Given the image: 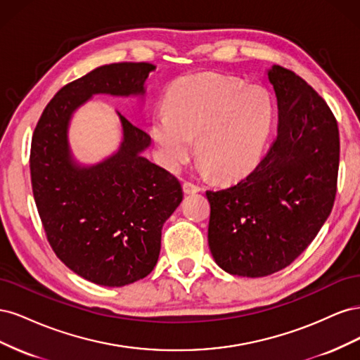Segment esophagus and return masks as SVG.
<instances>
[{"mask_svg":"<svg viewBox=\"0 0 360 360\" xmlns=\"http://www.w3.org/2000/svg\"><path fill=\"white\" fill-rule=\"evenodd\" d=\"M183 191L184 193H195L201 191V186L193 181H183Z\"/></svg>","mask_w":360,"mask_h":360,"instance_id":"1","label":"esophagus"}]
</instances>
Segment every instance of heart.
Returning <instances> with one entry per match:
<instances>
[{
  "instance_id": "obj_1",
  "label": "heart",
  "mask_w": 360,
  "mask_h": 360,
  "mask_svg": "<svg viewBox=\"0 0 360 360\" xmlns=\"http://www.w3.org/2000/svg\"><path fill=\"white\" fill-rule=\"evenodd\" d=\"M165 106L150 126L162 162L171 169L183 167L197 138L198 159L222 180L254 168L274 122V102L264 86L216 73L180 78L168 90Z\"/></svg>"
}]
</instances>
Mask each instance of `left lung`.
<instances>
[{"label":"left lung","mask_w":360,"mask_h":360,"mask_svg":"<svg viewBox=\"0 0 360 360\" xmlns=\"http://www.w3.org/2000/svg\"><path fill=\"white\" fill-rule=\"evenodd\" d=\"M278 135L252 172L207 191L209 246L219 267L261 278L290 266L309 246L335 202L340 130L323 97L299 75L274 66Z\"/></svg>","instance_id":"left-lung-1"}]
</instances>
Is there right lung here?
I'll return each mask as SVG.
<instances>
[{
  "label": "right lung",
  "instance_id": "obj_1",
  "mask_svg": "<svg viewBox=\"0 0 360 360\" xmlns=\"http://www.w3.org/2000/svg\"><path fill=\"white\" fill-rule=\"evenodd\" d=\"M156 68L114 63L64 85L43 110L31 139V186L56 255L76 275L123 287L155 269L162 226L183 200L176 176L141 156L150 135L123 115L117 153L90 168L76 167L68 146L72 112L93 94H143Z\"/></svg>",
  "mask_w": 360,
  "mask_h": 360
}]
</instances>
